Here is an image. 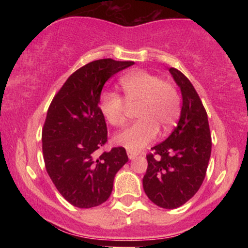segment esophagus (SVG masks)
<instances>
[{
  "mask_svg": "<svg viewBox=\"0 0 248 248\" xmlns=\"http://www.w3.org/2000/svg\"><path fill=\"white\" fill-rule=\"evenodd\" d=\"M127 155H128V157H129V160H134V158L138 156V153L133 152V150H127Z\"/></svg>",
  "mask_w": 248,
  "mask_h": 248,
  "instance_id": "esophagus-1",
  "label": "esophagus"
}]
</instances>
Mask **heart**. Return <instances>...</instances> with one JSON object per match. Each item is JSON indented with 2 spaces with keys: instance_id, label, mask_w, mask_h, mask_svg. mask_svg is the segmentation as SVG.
Returning a JSON list of instances; mask_svg holds the SVG:
<instances>
[{
  "instance_id": "1",
  "label": "heart",
  "mask_w": 248,
  "mask_h": 248,
  "mask_svg": "<svg viewBox=\"0 0 248 248\" xmlns=\"http://www.w3.org/2000/svg\"><path fill=\"white\" fill-rule=\"evenodd\" d=\"M124 97L113 92H104L99 108L113 127L124 126L128 106H136V121L115 136L114 141L128 150L138 152L155 140L158 129L168 133L177 122L181 113V96L170 81L148 71L138 70L120 79Z\"/></svg>"
}]
</instances>
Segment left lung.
I'll list each match as a JSON object with an SVG mask.
<instances>
[{
	"instance_id": "left-lung-1",
	"label": "left lung",
	"mask_w": 248,
	"mask_h": 248,
	"mask_svg": "<svg viewBox=\"0 0 248 248\" xmlns=\"http://www.w3.org/2000/svg\"><path fill=\"white\" fill-rule=\"evenodd\" d=\"M169 71L183 98L181 118L169 138L147 155L143 189L157 206L176 209L191 199L203 183L212 141L206 110L195 87L181 71Z\"/></svg>"
}]
</instances>
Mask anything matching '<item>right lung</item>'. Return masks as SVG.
Masks as SVG:
<instances>
[{
    "label": "right lung",
    "mask_w": 248,
    "mask_h": 248,
    "mask_svg": "<svg viewBox=\"0 0 248 248\" xmlns=\"http://www.w3.org/2000/svg\"><path fill=\"white\" fill-rule=\"evenodd\" d=\"M134 62L99 59L73 72L57 92L42 130L45 168L59 193L80 209L109 198L115 173L127 163L124 147L98 154L107 142V126L99 108L102 87Z\"/></svg>",
    "instance_id": "add662e5"
}]
</instances>
